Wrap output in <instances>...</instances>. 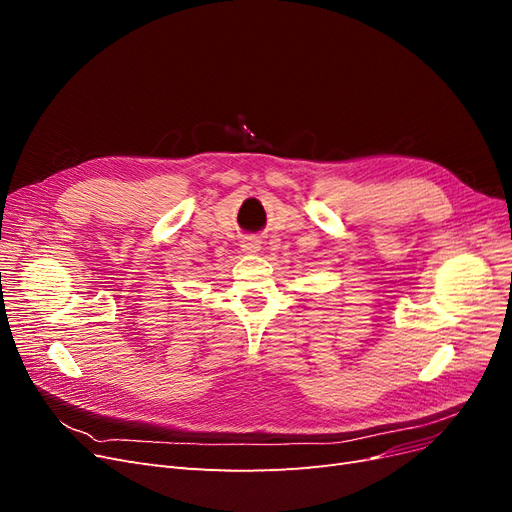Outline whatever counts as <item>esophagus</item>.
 <instances>
[{
    "label": "esophagus",
    "mask_w": 512,
    "mask_h": 512,
    "mask_svg": "<svg viewBox=\"0 0 512 512\" xmlns=\"http://www.w3.org/2000/svg\"><path fill=\"white\" fill-rule=\"evenodd\" d=\"M241 247H243L245 254H256V252H260V241L258 239H245Z\"/></svg>",
    "instance_id": "1"
}]
</instances>
